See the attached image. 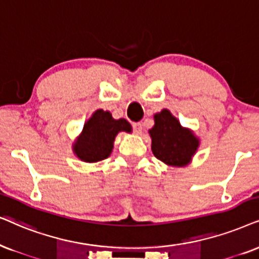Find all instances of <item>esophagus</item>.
<instances>
[{"label":"esophagus","instance_id":"1","mask_svg":"<svg viewBox=\"0 0 259 259\" xmlns=\"http://www.w3.org/2000/svg\"><path fill=\"white\" fill-rule=\"evenodd\" d=\"M133 129H134V133L137 134V135H140V134L142 133V124H141V123H134L133 124Z\"/></svg>","mask_w":259,"mask_h":259}]
</instances>
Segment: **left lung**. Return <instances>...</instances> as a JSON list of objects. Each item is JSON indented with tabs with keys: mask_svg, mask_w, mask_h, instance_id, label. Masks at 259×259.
<instances>
[{
	"mask_svg": "<svg viewBox=\"0 0 259 259\" xmlns=\"http://www.w3.org/2000/svg\"><path fill=\"white\" fill-rule=\"evenodd\" d=\"M154 122L155 124L149 130L154 156L168 166L188 165L199 146L195 134L183 127L167 109L154 114Z\"/></svg>",
	"mask_w": 259,
	"mask_h": 259,
	"instance_id": "8db88e82",
	"label": "left lung"
}]
</instances>
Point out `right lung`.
<instances>
[{
  "label": "right lung",
  "mask_w": 259,
  "mask_h": 259,
  "mask_svg": "<svg viewBox=\"0 0 259 259\" xmlns=\"http://www.w3.org/2000/svg\"><path fill=\"white\" fill-rule=\"evenodd\" d=\"M132 133L126 119H114L109 111L97 110L84 123L82 133L73 145L75 155L84 162H97L109 158L117 134Z\"/></svg>",
  "instance_id": "1"
}]
</instances>
